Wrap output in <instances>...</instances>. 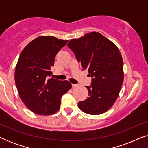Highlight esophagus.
<instances>
[{"label":"esophagus","mask_w":148,"mask_h":148,"mask_svg":"<svg viewBox=\"0 0 148 148\" xmlns=\"http://www.w3.org/2000/svg\"><path fill=\"white\" fill-rule=\"evenodd\" d=\"M78 86V85H76V84H72V87L73 88H77V87Z\"/></svg>","instance_id":"obj_1"}]
</instances>
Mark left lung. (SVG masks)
Listing matches in <instances>:
<instances>
[{"label":"left lung","mask_w":148,"mask_h":148,"mask_svg":"<svg viewBox=\"0 0 148 148\" xmlns=\"http://www.w3.org/2000/svg\"><path fill=\"white\" fill-rule=\"evenodd\" d=\"M67 46L75 54L83 70L92 77L86 86L89 97L78 103L81 110L97 115L108 110L118 98L124 79L123 60L117 46L97 32L71 40Z\"/></svg>","instance_id":"obj_1"}]
</instances>
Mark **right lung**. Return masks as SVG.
I'll return each mask as SVG.
<instances>
[{"label": "right lung", "instance_id": "add662e5", "mask_svg": "<svg viewBox=\"0 0 148 148\" xmlns=\"http://www.w3.org/2000/svg\"><path fill=\"white\" fill-rule=\"evenodd\" d=\"M68 41L54 36H39L20 54L15 71L16 87L24 104L36 114L56 113L62 96L71 88L68 81L48 79L56 54Z\"/></svg>", "mask_w": 148, "mask_h": 148}]
</instances>
